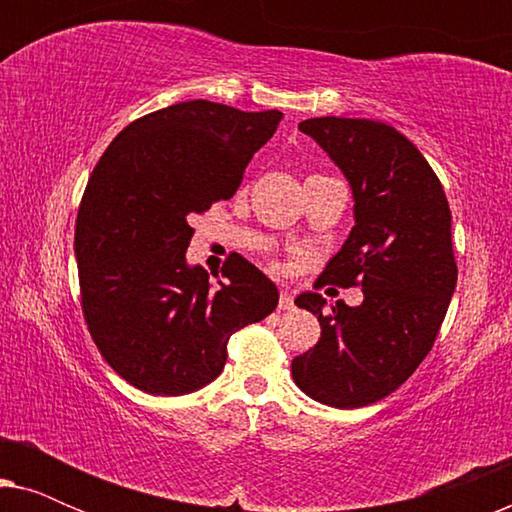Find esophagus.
Masks as SVG:
<instances>
[{
    "label": "esophagus",
    "mask_w": 512,
    "mask_h": 512,
    "mask_svg": "<svg viewBox=\"0 0 512 512\" xmlns=\"http://www.w3.org/2000/svg\"><path fill=\"white\" fill-rule=\"evenodd\" d=\"M293 293L282 289V293H279V310H293Z\"/></svg>",
    "instance_id": "1"
}]
</instances>
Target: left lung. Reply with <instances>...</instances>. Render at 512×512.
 Here are the masks:
<instances>
[{"instance_id": "obj_1", "label": "left lung", "mask_w": 512, "mask_h": 512, "mask_svg": "<svg viewBox=\"0 0 512 512\" xmlns=\"http://www.w3.org/2000/svg\"><path fill=\"white\" fill-rule=\"evenodd\" d=\"M345 172L356 226L321 282L361 286L363 303L296 298L321 338L291 363L293 380L331 408H363L396 391L431 352L457 286L452 214L417 146L387 123L321 116L298 123Z\"/></svg>"}]
</instances>
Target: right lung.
<instances>
[{
	"instance_id": "right-lung-1",
	"label": "right lung",
	"mask_w": 512,
	"mask_h": 512,
	"mask_svg": "<svg viewBox=\"0 0 512 512\" xmlns=\"http://www.w3.org/2000/svg\"><path fill=\"white\" fill-rule=\"evenodd\" d=\"M282 111L179 102L118 132L76 214L81 310L104 361L153 396H184L219 377L228 338L277 307V286L240 254L188 268L193 214L233 198Z\"/></svg>"
}]
</instances>
